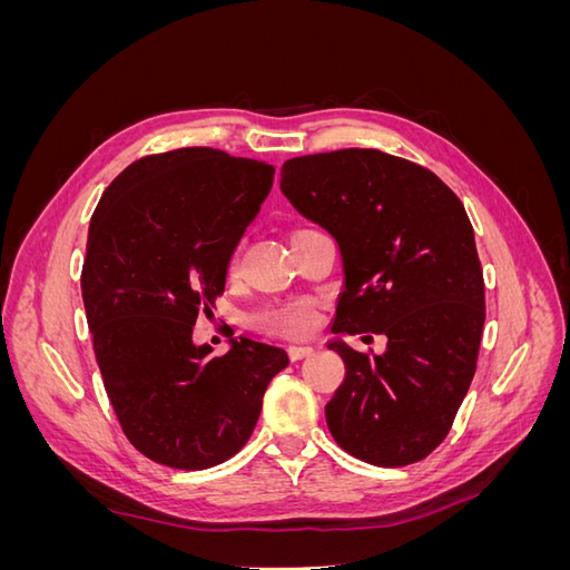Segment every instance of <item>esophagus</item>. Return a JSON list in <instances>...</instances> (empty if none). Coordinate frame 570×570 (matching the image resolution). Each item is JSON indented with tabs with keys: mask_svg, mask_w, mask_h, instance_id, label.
<instances>
[{
	"mask_svg": "<svg viewBox=\"0 0 570 570\" xmlns=\"http://www.w3.org/2000/svg\"><path fill=\"white\" fill-rule=\"evenodd\" d=\"M287 354L292 361H299V358L312 356L314 347H308V344H292V347H287Z\"/></svg>",
	"mask_w": 570,
	"mask_h": 570,
	"instance_id": "esophagus-1",
	"label": "esophagus"
}]
</instances>
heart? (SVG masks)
Segmentation results:
<instances>
[{
    "label": "heart",
    "instance_id": "obj_1",
    "mask_svg": "<svg viewBox=\"0 0 570 570\" xmlns=\"http://www.w3.org/2000/svg\"><path fill=\"white\" fill-rule=\"evenodd\" d=\"M252 325L271 335L304 337L316 327V304L306 297L271 304L252 316Z\"/></svg>",
    "mask_w": 570,
    "mask_h": 570
}]
</instances>
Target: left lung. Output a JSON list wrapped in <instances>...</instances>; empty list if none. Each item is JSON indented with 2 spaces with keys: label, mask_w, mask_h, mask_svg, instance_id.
<instances>
[{
  "label": "left lung",
  "mask_w": 570,
  "mask_h": 570,
  "mask_svg": "<svg viewBox=\"0 0 570 570\" xmlns=\"http://www.w3.org/2000/svg\"><path fill=\"white\" fill-rule=\"evenodd\" d=\"M281 189L340 245L333 333L387 337L381 356L327 344L347 368L325 406L327 428L344 452L383 469L425 459L471 387L485 323V281L461 199L433 170L381 149L289 159Z\"/></svg>",
  "instance_id": "8db88e82"
}]
</instances>
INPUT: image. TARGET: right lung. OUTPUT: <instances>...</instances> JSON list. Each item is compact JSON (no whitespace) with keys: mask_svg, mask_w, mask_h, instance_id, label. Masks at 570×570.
<instances>
[{"mask_svg":"<svg viewBox=\"0 0 570 570\" xmlns=\"http://www.w3.org/2000/svg\"><path fill=\"white\" fill-rule=\"evenodd\" d=\"M273 176L220 149H170L118 174L92 214L80 287L101 381L130 444L170 469H212L243 450L289 364L247 337L223 356L193 342Z\"/></svg>","mask_w":570,"mask_h":570,"instance_id":"right-lung-1","label":"right lung"}]
</instances>
